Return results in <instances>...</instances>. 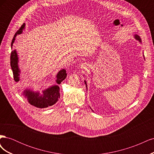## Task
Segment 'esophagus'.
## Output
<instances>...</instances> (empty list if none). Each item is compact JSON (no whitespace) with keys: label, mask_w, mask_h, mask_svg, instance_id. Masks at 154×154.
Masks as SVG:
<instances>
[{"label":"esophagus","mask_w":154,"mask_h":154,"mask_svg":"<svg viewBox=\"0 0 154 154\" xmlns=\"http://www.w3.org/2000/svg\"><path fill=\"white\" fill-rule=\"evenodd\" d=\"M87 67V64L86 63H83L81 65V68L82 69H85Z\"/></svg>","instance_id":"obj_1"}]
</instances>
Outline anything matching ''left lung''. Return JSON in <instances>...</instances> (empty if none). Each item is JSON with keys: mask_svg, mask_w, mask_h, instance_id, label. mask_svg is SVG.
Wrapping results in <instances>:
<instances>
[{"mask_svg": "<svg viewBox=\"0 0 154 154\" xmlns=\"http://www.w3.org/2000/svg\"><path fill=\"white\" fill-rule=\"evenodd\" d=\"M135 38H136V39H137V40H139V42H141V38H140V37H139L137 35H135ZM85 85H87V83H86V82L85 81ZM87 87V86H86Z\"/></svg>", "mask_w": 154, "mask_h": 154, "instance_id": "obj_1", "label": "left lung"}]
</instances>
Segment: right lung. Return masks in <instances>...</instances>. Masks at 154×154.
I'll list each match as a JSON object with an SVG mask.
<instances>
[{
  "mask_svg": "<svg viewBox=\"0 0 154 154\" xmlns=\"http://www.w3.org/2000/svg\"><path fill=\"white\" fill-rule=\"evenodd\" d=\"M25 24H23L19 30L16 32L15 36L11 42V47L14 42L15 40V37L17 35L21 34L22 30L24 29ZM18 58L17 53L16 50H13L11 51V57H10V64L11 67L12 69L13 73V78L15 82H18L20 80V69L18 66ZM67 73L65 69H62L58 72L57 75V82L58 84H60L61 82L66 78ZM25 96L27 98L29 103L33 105L37 108L43 109L47 108L49 106H52L55 104L58 101V99L60 97V87L58 85H53L49 88H47L42 91V94H40V92L36 91H32L30 89H26L24 91V94Z\"/></svg>",
  "mask_w": 154,
  "mask_h": 154,
  "instance_id": "1",
  "label": "right lung"
}]
</instances>
